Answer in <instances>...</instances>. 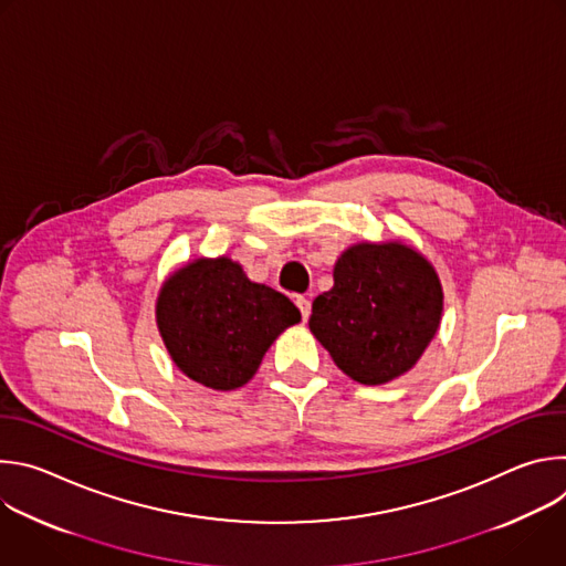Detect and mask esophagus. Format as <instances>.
Here are the masks:
<instances>
[{
	"label": "esophagus",
	"mask_w": 566,
	"mask_h": 566,
	"mask_svg": "<svg viewBox=\"0 0 566 566\" xmlns=\"http://www.w3.org/2000/svg\"><path fill=\"white\" fill-rule=\"evenodd\" d=\"M295 304H297V308H300L302 317H304V319H308V315H311V300H308V297H297V300H295Z\"/></svg>",
	"instance_id": "1"
}]
</instances>
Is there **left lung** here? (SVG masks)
I'll return each mask as SVG.
<instances>
[{
  "label": "left lung",
  "mask_w": 566,
  "mask_h": 566,
  "mask_svg": "<svg viewBox=\"0 0 566 566\" xmlns=\"http://www.w3.org/2000/svg\"><path fill=\"white\" fill-rule=\"evenodd\" d=\"M441 313L443 286L426 255L400 239L358 241L313 300L308 329L352 380L385 385L419 363Z\"/></svg>",
  "instance_id": "obj_1"
}]
</instances>
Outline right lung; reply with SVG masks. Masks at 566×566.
Here are the masks:
<instances>
[{
    "label": "right lung",
    "mask_w": 566,
    "mask_h": 566,
    "mask_svg": "<svg viewBox=\"0 0 566 566\" xmlns=\"http://www.w3.org/2000/svg\"><path fill=\"white\" fill-rule=\"evenodd\" d=\"M300 319L286 295L251 282L226 255L184 264L156 297V327L172 363L217 391L247 385L277 336Z\"/></svg>",
    "instance_id": "add662e5"
}]
</instances>
